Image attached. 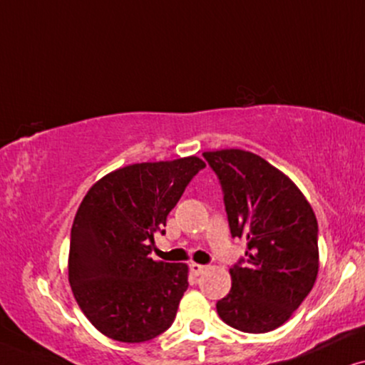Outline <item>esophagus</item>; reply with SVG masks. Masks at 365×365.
Segmentation results:
<instances>
[{
    "mask_svg": "<svg viewBox=\"0 0 365 365\" xmlns=\"http://www.w3.org/2000/svg\"><path fill=\"white\" fill-rule=\"evenodd\" d=\"M190 270H192V274H193V275H202L203 272L207 270V265L195 264V262H193V264H190Z\"/></svg>",
    "mask_w": 365,
    "mask_h": 365,
    "instance_id": "obj_1",
    "label": "esophagus"
}]
</instances>
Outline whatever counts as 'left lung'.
Returning <instances> with one entry per match:
<instances>
[{"label":"left lung","instance_id":"1","mask_svg":"<svg viewBox=\"0 0 365 365\" xmlns=\"http://www.w3.org/2000/svg\"><path fill=\"white\" fill-rule=\"evenodd\" d=\"M203 157L222 183L232 237L247 240L217 312L242 332H270L292 317L317 279V218L292 180L259 155L227 148Z\"/></svg>","mask_w":365,"mask_h":365}]
</instances>
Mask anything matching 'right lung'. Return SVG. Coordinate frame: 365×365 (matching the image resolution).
<instances>
[{
	"mask_svg": "<svg viewBox=\"0 0 365 365\" xmlns=\"http://www.w3.org/2000/svg\"><path fill=\"white\" fill-rule=\"evenodd\" d=\"M205 162L185 157L133 163L100 178L73 220L68 280L96 330L137 344L172 325L188 265L150 257L155 232ZM162 233H165L162 230Z\"/></svg>",
	"mask_w": 365,
	"mask_h": 365,
	"instance_id": "obj_1",
	"label": "right lung"
}]
</instances>
